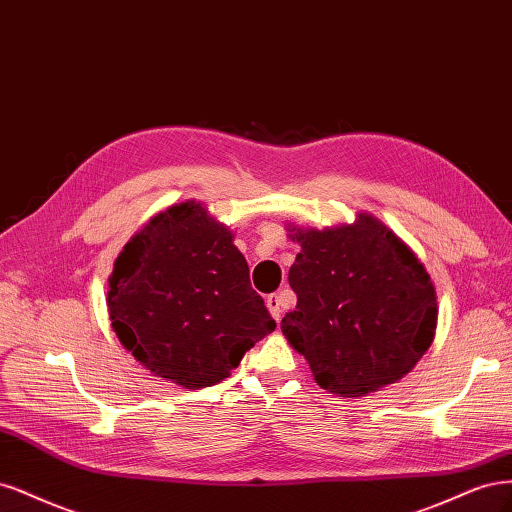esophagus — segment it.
<instances>
[{
    "instance_id": "34e87169",
    "label": "esophagus",
    "mask_w": 512,
    "mask_h": 512,
    "mask_svg": "<svg viewBox=\"0 0 512 512\" xmlns=\"http://www.w3.org/2000/svg\"><path fill=\"white\" fill-rule=\"evenodd\" d=\"M266 306H268V310H270V315H272L276 321H280V317H283V310H285L283 298H280L278 293H272V295H268Z\"/></svg>"
}]
</instances>
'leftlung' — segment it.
Returning <instances> with one entry per match:
<instances>
[{"instance_id":"1","label":"left lung","mask_w":512,"mask_h":512,"mask_svg":"<svg viewBox=\"0 0 512 512\" xmlns=\"http://www.w3.org/2000/svg\"><path fill=\"white\" fill-rule=\"evenodd\" d=\"M298 306L280 323L319 387L361 398L400 381L430 349L436 289L408 246L372 214L351 225L289 229Z\"/></svg>"}]
</instances>
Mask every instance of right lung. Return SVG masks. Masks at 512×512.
Instances as JSON below:
<instances>
[{
	"label": "right lung",
	"instance_id": "1",
	"mask_svg": "<svg viewBox=\"0 0 512 512\" xmlns=\"http://www.w3.org/2000/svg\"><path fill=\"white\" fill-rule=\"evenodd\" d=\"M106 302L140 366L185 389L221 383L276 327L234 234L193 200L159 212L123 246Z\"/></svg>",
	"mask_w": 512,
	"mask_h": 512
}]
</instances>
